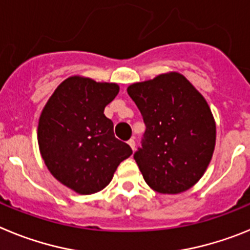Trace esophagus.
<instances>
[{"label":"esophagus","mask_w":250,"mask_h":250,"mask_svg":"<svg viewBox=\"0 0 250 250\" xmlns=\"http://www.w3.org/2000/svg\"><path fill=\"white\" fill-rule=\"evenodd\" d=\"M127 144L130 145V147H131L132 150H135V140H134V139H130V140L127 141Z\"/></svg>","instance_id":"obj_1"}]
</instances>
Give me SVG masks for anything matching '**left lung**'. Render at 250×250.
I'll list each match as a JSON object with an SVG mask.
<instances>
[{
  "instance_id": "left-lung-1",
  "label": "left lung",
  "mask_w": 250,
  "mask_h": 250,
  "mask_svg": "<svg viewBox=\"0 0 250 250\" xmlns=\"http://www.w3.org/2000/svg\"><path fill=\"white\" fill-rule=\"evenodd\" d=\"M127 94L146 126L134 154L146 184L161 194L190 189L204 175L215 147V120L204 96L174 71L131 83Z\"/></svg>"
}]
</instances>
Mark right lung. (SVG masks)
Here are the masks:
<instances>
[{"label": "right lung", "mask_w": 250, "mask_h": 250, "mask_svg": "<svg viewBox=\"0 0 250 250\" xmlns=\"http://www.w3.org/2000/svg\"><path fill=\"white\" fill-rule=\"evenodd\" d=\"M119 90L115 83L67 77L40 115L37 141L45 165L61 184L83 195L107 187L119 164L132 154L115 138L114 124L104 114Z\"/></svg>", "instance_id": "1"}]
</instances>
